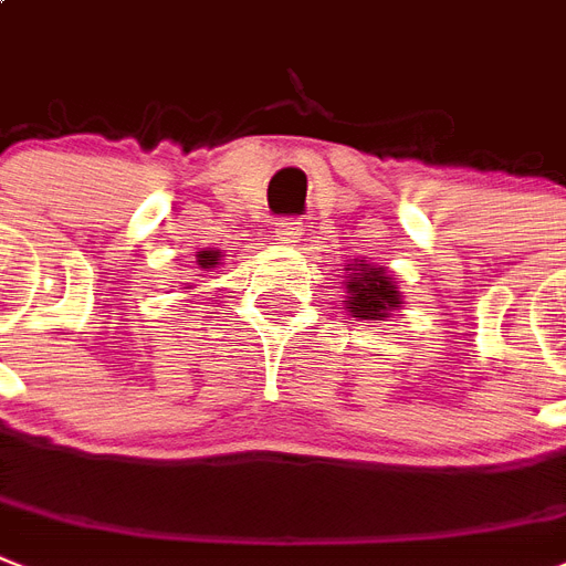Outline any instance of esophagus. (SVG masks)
<instances>
[{
  "mask_svg": "<svg viewBox=\"0 0 566 566\" xmlns=\"http://www.w3.org/2000/svg\"><path fill=\"white\" fill-rule=\"evenodd\" d=\"M302 235H305V227H302V220L287 218V220H279V227H275L273 238L282 243V247H298V243H302Z\"/></svg>",
  "mask_w": 566,
  "mask_h": 566,
  "instance_id": "1",
  "label": "esophagus"
}]
</instances>
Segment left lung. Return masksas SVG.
<instances>
[{"label":"left lung","instance_id":"1","mask_svg":"<svg viewBox=\"0 0 566 566\" xmlns=\"http://www.w3.org/2000/svg\"><path fill=\"white\" fill-rule=\"evenodd\" d=\"M346 311L360 323H387L389 316H401L403 298L398 282L378 264L355 261L346 264Z\"/></svg>","mask_w":566,"mask_h":566}]
</instances>
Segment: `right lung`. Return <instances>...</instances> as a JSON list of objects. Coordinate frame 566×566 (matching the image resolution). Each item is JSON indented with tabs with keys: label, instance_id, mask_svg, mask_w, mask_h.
<instances>
[{
	"label": "right lung",
	"instance_id": "obj_1",
	"mask_svg": "<svg viewBox=\"0 0 566 566\" xmlns=\"http://www.w3.org/2000/svg\"><path fill=\"white\" fill-rule=\"evenodd\" d=\"M220 264V250H200L197 252V268L200 270H214Z\"/></svg>",
	"mask_w": 566,
	"mask_h": 566
}]
</instances>
